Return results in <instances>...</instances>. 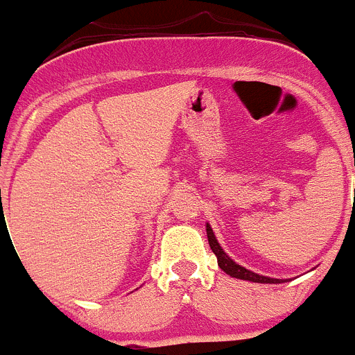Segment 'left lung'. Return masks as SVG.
Returning <instances> with one entry per match:
<instances>
[{"label": "left lung", "mask_w": 355, "mask_h": 355, "mask_svg": "<svg viewBox=\"0 0 355 355\" xmlns=\"http://www.w3.org/2000/svg\"><path fill=\"white\" fill-rule=\"evenodd\" d=\"M206 234H208L209 247H211V250L215 252L218 266H220L222 270H224L227 275H231V277H236V279H243V281H250V283H263V284H275V283H281V281H283V279H274V277H266V275H259V274H256V272L245 268V266L238 265L236 261H233V259L229 258L227 254L224 252V249L220 247V243L216 241L215 234H213V231H211V225L209 224H206Z\"/></svg>", "instance_id": "obj_1"}]
</instances>
